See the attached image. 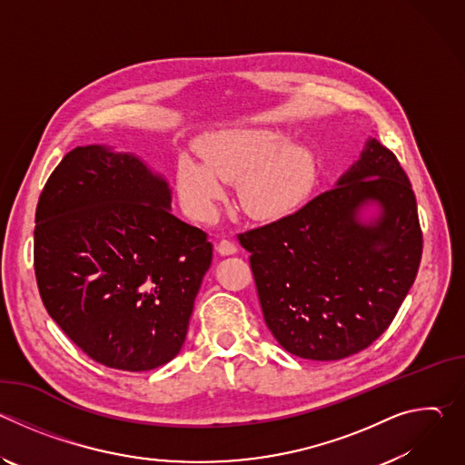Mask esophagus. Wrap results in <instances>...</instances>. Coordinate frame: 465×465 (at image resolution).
Instances as JSON below:
<instances>
[{
  "label": "esophagus",
  "instance_id": "obj_1",
  "mask_svg": "<svg viewBox=\"0 0 465 465\" xmlns=\"http://www.w3.org/2000/svg\"><path fill=\"white\" fill-rule=\"evenodd\" d=\"M217 252L223 253V255L235 253V252H237V244H235L232 239H221V241L217 242Z\"/></svg>",
  "mask_w": 465,
  "mask_h": 465
}]
</instances>
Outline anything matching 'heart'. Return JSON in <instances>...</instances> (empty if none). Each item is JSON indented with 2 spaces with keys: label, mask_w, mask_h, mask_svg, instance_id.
<instances>
[{
  "label": "heart",
  "mask_w": 465,
  "mask_h": 465,
  "mask_svg": "<svg viewBox=\"0 0 465 465\" xmlns=\"http://www.w3.org/2000/svg\"><path fill=\"white\" fill-rule=\"evenodd\" d=\"M204 163L180 158L176 182L182 203L196 221L212 219L223 198V180L239 183L242 206L255 217L276 219L294 212L316 183V160L291 145L278 130L221 132L201 145Z\"/></svg>",
  "instance_id": "obj_1"
}]
</instances>
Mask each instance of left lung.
Instances as JSON below:
<instances>
[{"label":"left lung","mask_w":465,"mask_h":465,"mask_svg":"<svg viewBox=\"0 0 465 465\" xmlns=\"http://www.w3.org/2000/svg\"><path fill=\"white\" fill-rule=\"evenodd\" d=\"M383 206L371 225L361 205ZM250 255L264 322L289 353L341 361L375 342L421 261L416 194L397 156L370 140L361 160L292 215L237 235Z\"/></svg>","instance_id":"1"}]
</instances>
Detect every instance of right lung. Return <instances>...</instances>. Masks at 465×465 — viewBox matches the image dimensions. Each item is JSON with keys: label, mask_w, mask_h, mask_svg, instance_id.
Listing matches in <instances>:
<instances>
[{"label": "right lung", "mask_w": 465, "mask_h": 465, "mask_svg": "<svg viewBox=\"0 0 465 465\" xmlns=\"http://www.w3.org/2000/svg\"><path fill=\"white\" fill-rule=\"evenodd\" d=\"M169 204L165 180L97 145L65 154L40 193L33 252L40 298L103 366L147 371L182 350L213 244Z\"/></svg>", "instance_id": "obj_1"}]
</instances>
